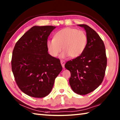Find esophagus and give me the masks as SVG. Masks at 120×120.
<instances>
[{"label":"esophagus","instance_id":"34e87169","mask_svg":"<svg viewBox=\"0 0 120 120\" xmlns=\"http://www.w3.org/2000/svg\"><path fill=\"white\" fill-rule=\"evenodd\" d=\"M60 62H61V65H62V67L63 68H64L65 63V61L63 60H61L60 61Z\"/></svg>","mask_w":120,"mask_h":120}]
</instances>
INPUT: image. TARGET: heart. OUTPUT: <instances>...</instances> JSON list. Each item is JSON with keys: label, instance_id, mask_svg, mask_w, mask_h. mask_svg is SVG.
<instances>
[{"label": "heart", "instance_id": "heart-1", "mask_svg": "<svg viewBox=\"0 0 120 120\" xmlns=\"http://www.w3.org/2000/svg\"><path fill=\"white\" fill-rule=\"evenodd\" d=\"M86 33L73 28L68 27L59 30L54 38L47 42V47L50 55L56 57L62 50V57L70 56L76 58L82 54L87 44Z\"/></svg>", "mask_w": 120, "mask_h": 120}]
</instances>
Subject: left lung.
Listing matches in <instances>:
<instances>
[{"label": "left lung", "instance_id": "left-lung-1", "mask_svg": "<svg viewBox=\"0 0 120 120\" xmlns=\"http://www.w3.org/2000/svg\"><path fill=\"white\" fill-rule=\"evenodd\" d=\"M85 29L88 41L82 54L68 61L65 68L71 72L69 83L73 91L86 95L95 90L103 82L107 67L104 43L99 35L85 24L78 25Z\"/></svg>", "mask_w": 120, "mask_h": 120}]
</instances>
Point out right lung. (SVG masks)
<instances>
[{
    "label": "right lung",
    "mask_w": 120,
    "mask_h": 120,
    "mask_svg": "<svg viewBox=\"0 0 120 120\" xmlns=\"http://www.w3.org/2000/svg\"><path fill=\"white\" fill-rule=\"evenodd\" d=\"M56 27L34 26L18 40L13 50L12 71L21 90L36 98L47 96L62 67L48 53V37Z\"/></svg>",
    "instance_id": "1"
}]
</instances>
